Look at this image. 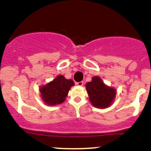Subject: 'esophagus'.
<instances>
[{"mask_svg": "<svg viewBox=\"0 0 151 151\" xmlns=\"http://www.w3.org/2000/svg\"><path fill=\"white\" fill-rule=\"evenodd\" d=\"M83 81H81V82H78V83H76V85H77V86H83Z\"/></svg>", "mask_w": 151, "mask_h": 151, "instance_id": "34e87169", "label": "esophagus"}]
</instances>
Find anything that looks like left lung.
Returning <instances> with one entry per match:
<instances>
[{"mask_svg": "<svg viewBox=\"0 0 151 151\" xmlns=\"http://www.w3.org/2000/svg\"><path fill=\"white\" fill-rule=\"evenodd\" d=\"M89 100L95 107L105 109L113 104L116 90L114 88L104 84L99 76H93L92 81L86 84Z\"/></svg>", "mask_w": 151, "mask_h": 151, "instance_id": "1", "label": "left lung"}]
</instances>
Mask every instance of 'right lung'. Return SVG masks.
I'll return each mask as SVG.
<instances>
[{
	"label": "right lung",
	"mask_w": 151,
	"mask_h": 151,
	"mask_svg": "<svg viewBox=\"0 0 151 151\" xmlns=\"http://www.w3.org/2000/svg\"><path fill=\"white\" fill-rule=\"evenodd\" d=\"M75 85L71 79L58 75L53 81L40 88L41 97L44 103L49 106L61 104L65 100L70 88Z\"/></svg>",
	"instance_id": "obj_1"
}]
</instances>
